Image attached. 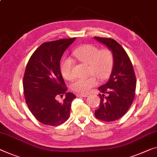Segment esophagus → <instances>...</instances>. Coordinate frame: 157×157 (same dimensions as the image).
I'll use <instances>...</instances> for the list:
<instances>
[{
  "label": "esophagus",
  "instance_id": "esophagus-1",
  "mask_svg": "<svg viewBox=\"0 0 157 157\" xmlns=\"http://www.w3.org/2000/svg\"><path fill=\"white\" fill-rule=\"evenodd\" d=\"M76 96H77V97H83V98H86V97H88V95H86V94H81V93H78V94H76Z\"/></svg>",
  "mask_w": 157,
  "mask_h": 157
}]
</instances>
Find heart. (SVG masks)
Here are the masks:
<instances>
[{"mask_svg":"<svg viewBox=\"0 0 157 157\" xmlns=\"http://www.w3.org/2000/svg\"><path fill=\"white\" fill-rule=\"evenodd\" d=\"M74 55L79 61L88 64V74H92L88 78H77L71 83V88L75 92L86 93L100 81H105L110 76L114 67V54L108 48L99 49L92 44H85L74 51ZM74 61L69 57L65 58L61 63L62 75L67 80L74 78ZM96 77H95V76Z\"/></svg>","mask_w":157,"mask_h":157,"instance_id":"obj_1","label":"heart"}]
</instances>
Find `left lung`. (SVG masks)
<instances>
[{"label":"left lung","instance_id":"8db88e82","mask_svg":"<svg viewBox=\"0 0 157 157\" xmlns=\"http://www.w3.org/2000/svg\"><path fill=\"white\" fill-rule=\"evenodd\" d=\"M114 54V67L109 81L99 87L100 107L95 116L104 121H114L121 118L131 107L136 95V78L128 55L119 43L111 38L95 37Z\"/></svg>","mask_w":157,"mask_h":157}]
</instances>
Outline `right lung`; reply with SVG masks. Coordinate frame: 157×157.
Listing matches in <instances>:
<instances>
[{"label": "right lung", "mask_w": 157, "mask_h": 157, "mask_svg": "<svg viewBox=\"0 0 157 157\" xmlns=\"http://www.w3.org/2000/svg\"><path fill=\"white\" fill-rule=\"evenodd\" d=\"M76 38L43 43L31 55L23 78L26 103L41 124L57 126L69 119L76 95L67 93L60 71V59ZM65 95L62 102L56 98Z\"/></svg>", "instance_id": "1"}]
</instances>
